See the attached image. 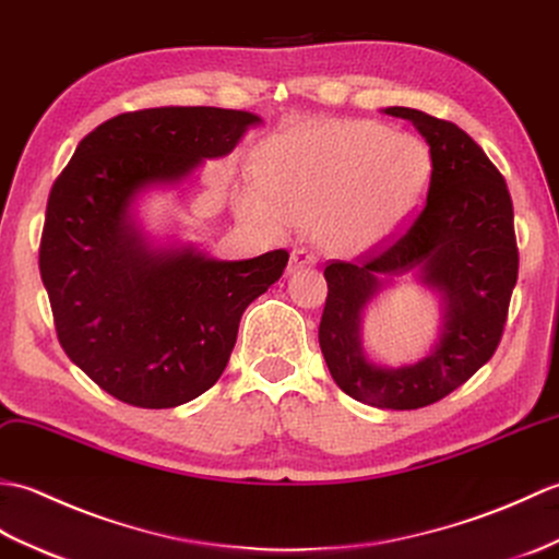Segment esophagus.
<instances>
[{
  "mask_svg": "<svg viewBox=\"0 0 559 559\" xmlns=\"http://www.w3.org/2000/svg\"><path fill=\"white\" fill-rule=\"evenodd\" d=\"M318 263V255L313 251H308V248H296V251L292 253V260H289V272L299 270V267H311Z\"/></svg>",
  "mask_w": 559,
  "mask_h": 559,
  "instance_id": "34e87169",
  "label": "esophagus"
}]
</instances>
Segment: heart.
I'll list each match as a JSON object with an SVG mask.
<instances>
[{
	"instance_id": "obj_1",
	"label": "heart",
	"mask_w": 559,
	"mask_h": 559,
	"mask_svg": "<svg viewBox=\"0 0 559 559\" xmlns=\"http://www.w3.org/2000/svg\"><path fill=\"white\" fill-rule=\"evenodd\" d=\"M430 171L428 145L412 133L356 119L304 121L260 145V189L243 186L237 205L265 229L313 227L332 251L361 253L406 225Z\"/></svg>"
}]
</instances>
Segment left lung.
<instances>
[{"label":"left lung","mask_w":559,"mask_h":559,"mask_svg":"<svg viewBox=\"0 0 559 559\" xmlns=\"http://www.w3.org/2000/svg\"><path fill=\"white\" fill-rule=\"evenodd\" d=\"M384 115L412 121L430 145V186L414 225L382 253L325 267L320 349L340 390L378 408H420L442 400L490 361L502 337L519 272L514 207L483 147L452 121L412 107ZM416 274L441 296L439 342L416 365L388 369L362 354L368 302L394 276Z\"/></svg>","instance_id":"8db88e82"}]
</instances>
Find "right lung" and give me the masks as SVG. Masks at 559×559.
Masks as SVG:
<instances>
[{
  "instance_id": "obj_1",
  "label": "right lung",
  "mask_w": 559,
  "mask_h": 559,
  "mask_svg": "<svg viewBox=\"0 0 559 559\" xmlns=\"http://www.w3.org/2000/svg\"><path fill=\"white\" fill-rule=\"evenodd\" d=\"M260 121L219 107L127 111L85 135L49 191L40 277L57 337L119 402L171 408L213 388L248 304L287 267L284 248L215 260L155 243L133 213L141 193L177 189Z\"/></svg>"
}]
</instances>
